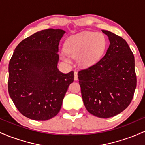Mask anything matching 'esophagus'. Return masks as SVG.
Wrapping results in <instances>:
<instances>
[{
    "label": "esophagus",
    "instance_id": "34e87169",
    "mask_svg": "<svg viewBox=\"0 0 145 145\" xmlns=\"http://www.w3.org/2000/svg\"><path fill=\"white\" fill-rule=\"evenodd\" d=\"M74 80H78V72L76 71H74Z\"/></svg>",
    "mask_w": 145,
    "mask_h": 145
}]
</instances>
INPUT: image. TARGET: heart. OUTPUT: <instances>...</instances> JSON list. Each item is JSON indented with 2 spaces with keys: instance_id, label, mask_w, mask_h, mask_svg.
<instances>
[{
  "instance_id": "obj_1",
  "label": "heart",
  "mask_w": 145,
  "mask_h": 145,
  "mask_svg": "<svg viewBox=\"0 0 145 145\" xmlns=\"http://www.w3.org/2000/svg\"><path fill=\"white\" fill-rule=\"evenodd\" d=\"M106 45L107 41L103 34L84 31L68 38L65 44V50L61 52V57L69 63H71V58H78L81 66L89 67L99 59Z\"/></svg>"
}]
</instances>
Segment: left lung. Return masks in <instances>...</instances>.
Listing matches in <instances>:
<instances>
[{
    "mask_svg": "<svg viewBox=\"0 0 145 145\" xmlns=\"http://www.w3.org/2000/svg\"><path fill=\"white\" fill-rule=\"evenodd\" d=\"M110 46L97 63L78 71L85 108L93 115L112 117L127 108L136 86L135 62L127 43L108 31Z\"/></svg>",
    "mask_w": 145,
    "mask_h": 145,
    "instance_id": "obj_1",
    "label": "left lung"
}]
</instances>
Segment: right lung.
<instances>
[{
    "mask_svg": "<svg viewBox=\"0 0 145 145\" xmlns=\"http://www.w3.org/2000/svg\"><path fill=\"white\" fill-rule=\"evenodd\" d=\"M65 31L49 29L22 40L9 64L8 91L22 114L36 121L55 116L74 73L63 74L57 68L60 40Z\"/></svg>",
    "mask_w": 145,
    "mask_h": 145,
    "instance_id": "right-lung-1",
    "label": "right lung"
}]
</instances>
